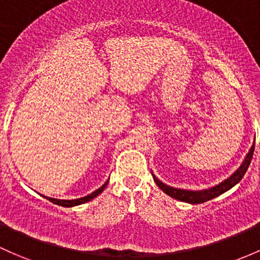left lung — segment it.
<instances>
[{
	"label": "left lung",
	"instance_id": "1",
	"mask_svg": "<svg viewBox=\"0 0 260 260\" xmlns=\"http://www.w3.org/2000/svg\"><path fill=\"white\" fill-rule=\"evenodd\" d=\"M254 145L255 144L253 142L252 147H250L249 152H248L247 156H245L243 164L239 166V169L231 176V177H228L227 180H224L223 182L218 183V185H216L214 187H211V188H208V189H202V191H188V189L175 188V187L165 185L164 182H161L160 180H157V178L152 175L153 181L156 182V185L162 189L165 193L169 194V196H171L172 198H175V200L182 201V202H187V203H192V205L207 202V201L212 200V198L218 197L219 194L227 192L228 189H231L232 187L236 186L237 183L242 180L243 176H244L245 172H247L248 167H249L250 161H252L253 152H254Z\"/></svg>",
	"mask_w": 260,
	"mask_h": 260
}]
</instances>
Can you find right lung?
<instances>
[{"label":"right lung","instance_id":"add662e5","mask_svg":"<svg viewBox=\"0 0 260 260\" xmlns=\"http://www.w3.org/2000/svg\"><path fill=\"white\" fill-rule=\"evenodd\" d=\"M108 182H109V180L104 183V185L100 187V188H98L96 191H94L93 193L88 194V196L82 197V198H77V200H57V198H51V197H46V198H47V200L51 201L52 203H54V205L62 206V207H73V206L83 205V203L89 202V201H91L93 198H95L98 194H100L103 191H104L105 187L108 186Z\"/></svg>","mask_w":260,"mask_h":260}]
</instances>
